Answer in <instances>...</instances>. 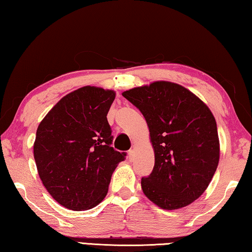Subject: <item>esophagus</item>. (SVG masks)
I'll return each instance as SVG.
<instances>
[{"label":"esophagus","mask_w":252,"mask_h":252,"mask_svg":"<svg viewBox=\"0 0 252 252\" xmlns=\"http://www.w3.org/2000/svg\"><path fill=\"white\" fill-rule=\"evenodd\" d=\"M127 158H129L130 161H133V159H134V151L133 150H129V152H127Z\"/></svg>","instance_id":"obj_1"}]
</instances>
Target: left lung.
<instances>
[{
    "mask_svg": "<svg viewBox=\"0 0 252 252\" xmlns=\"http://www.w3.org/2000/svg\"><path fill=\"white\" fill-rule=\"evenodd\" d=\"M148 123L155 167L141 179L144 194L165 210L186 207L207 189L219 163L215 117L181 85L159 81L122 93Z\"/></svg>",
    "mask_w": 252,
    "mask_h": 252,
    "instance_id": "8db88e82",
    "label": "left lung"
}]
</instances>
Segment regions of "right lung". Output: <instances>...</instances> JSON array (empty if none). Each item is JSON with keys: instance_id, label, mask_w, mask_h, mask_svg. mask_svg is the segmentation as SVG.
<instances>
[{"instance_id": "1", "label": "right lung", "mask_w": 252, "mask_h": 252, "mask_svg": "<svg viewBox=\"0 0 252 252\" xmlns=\"http://www.w3.org/2000/svg\"><path fill=\"white\" fill-rule=\"evenodd\" d=\"M116 93L83 87L62 97L36 130L33 152L39 176L54 200L70 210L99 204L126 152L111 147L106 119Z\"/></svg>"}]
</instances>
